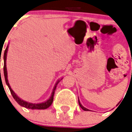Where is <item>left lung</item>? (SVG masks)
<instances>
[{"instance_id": "8db88e82", "label": "left lung", "mask_w": 132, "mask_h": 132, "mask_svg": "<svg viewBox=\"0 0 132 132\" xmlns=\"http://www.w3.org/2000/svg\"><path fill=\"white\" fill-rule=\"evenodd\" d=\"M79 101V106L81 107V109H83V110H84V111H90V110H88V109H87V108H84V107L82 105H81V103H80V101H79V100H78ZM120 103V102H119ZM119 103H118V104H117V105H118L119 104Z\"/></svg>"}]
</instances>
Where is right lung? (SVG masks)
<instances>
[{"label": "right lung", "mask_w": 132, "mask_h": 132, "mask_svg": "<svg viewBox=\"0 0 132 132\" xmlns=\"http://www.w3.org/2000/svg\"><path fill=\"white\" fill-rule=\"evenodd\" d=\"M8 48H9V45H7L6 49L5 50V52H4V56H3V60H4V68H3V70H4V76H5V82H6V84L7 85V86L9 88L10 92H11V94H12L13 98L15 99V101L21 106L24 107V108H26L28 109H31V110H45V109L48 108V107L51 106V105L52 104V103L53 101V96L54 94H55V91L56 90V88H57V85L58 84V83L60 82V81L62 80V78L61 79H59V80L56 82L55 86H54L53 89V91H52L51 95L49 97V98L48 99L47 101H46L44 102L40 103H29L28 101H26L22 100V98H20V97L18 96V95L15 94V92H13V90L11 89V86L9 84V81H8V79H7V66H6V60H7V51H8Z\"/></svg>", "instance_id": "1"}]
</instances>
